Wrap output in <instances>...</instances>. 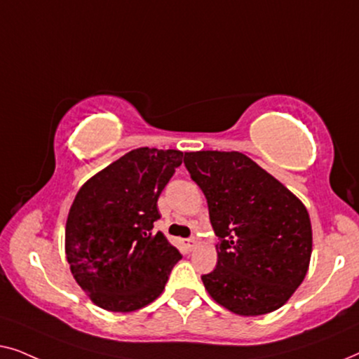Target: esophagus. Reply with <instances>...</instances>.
Instances as JSON below:
<instances>
[{"instance_id": "34e87169", "label": "esophagus", "mask_w": 359, "mask_h": 359, "mask_svg": "<svg viewBox=\"0 0 359 359\" xmlns=\"http://www.w3.org/2000/svg\"><path fill=\"white\" fill-rule=\"evenodd\" d=\"M196 243H198V242H196V238H193V237L183 240V245H184V247L188 248V250H193V248L196 247Z\"/></svg>"}]
</instances>
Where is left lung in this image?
<instances>
[{"mask_svg":"<svg viewBox=\"0 0 359 359\" xmlns=\"http://www.w3.org/2000/svg\"><path fill=\"white\" fill-rule=\"evenodd\" d=\"M184 166L208 199L219 237L217 264L201 276L210 297L238 316L276 311L311 262L306 205L240 151H189Z\"/></svg>","mask_w":359,"mask_h":359,"instance_id":"8db88e82","label":"left lung"}]
</instances>
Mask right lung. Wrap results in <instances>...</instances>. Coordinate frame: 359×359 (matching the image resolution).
Masks as SVG:
<instances>
[{"mask_svg":"<svg viewBox=\"0 0 359 359\" xmlns=\"http://www.w3.org/2000/svg\"><path fill=\"white\" fill-rule=\"evenodd\" d=\"M183 151L132 150L78 191L67 219L65 252L73 278L96 306L132 312L155 301L181 253L154 232L158 198Z\"/></svg>","mask_w":359,"mask_h":359,"instance_id":"right-lung-1","label":"right lung"}]
</instances>
